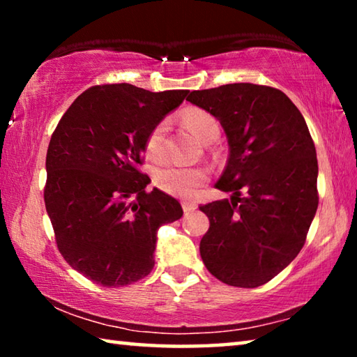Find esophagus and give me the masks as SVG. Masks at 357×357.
<instances>
[{
  "instance_id": "obj_1",
  "label": "esophagus",
  "mask_w": 357,
  "mask_h": 357,
  "mask_svg": "<svg viewBox=\"0 0 357 357\" xmlns=\"http://www.w3.org/2000/svg\"><path fill=\"white\" fill-rule=\"evenodd\" d=\"M198 206L195 203H192V202H183V209H184V213L185 214H189V213H193V211H195Z\"/></svg>"
}]
</instances>
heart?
Segmentation results:
<instances>
[{"label": "heart", "instance_id": "1", "mask_svg": "<svg viewBox=\"0 0 357 357\" xmlns=\"http://www.w3.org/2000/svg\"><path fill=\"white\" fill-rule=\"evenodd\" d=\"M183 123L187 129L193 132L200 140L211 143L219 137L220 126L213 114L193 108L189 110L183 118ZM165 134H167V123L162 121L155 128L149 132L146 138V153L153 159H157L164 154L165 149ZM208 178L206 170L197 167H185L181 164H165L157 168L154 172V183L167 193L174 197L189 198L195 195L198 187H200L204 179Z\"/></svg>", "mask_w": 357, "mask_h": 357}]
</instances>
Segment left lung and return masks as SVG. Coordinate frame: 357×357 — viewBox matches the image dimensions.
I'll return each mask as SVG.
<instances>
[{
  "instance_id": "obj_1",
  "label": "left lung",
  "mask_w": 357,
  "mask_h": 357,
  "mask_svg": "<svg viewBox=\"0 0 357 357\" xmlns=\"http://www.w3.org/2000/svg\"><path fill=\"white\" fill-rule=\"evenodd\" d=\"M187 100L220 121L229 146L215 187L233 192L231 200L200 206L209 219L203 263L227 285H264L298 257L318 208L305 119L285 93L263 84H222Z\"/></svg>"
}]
</instances>
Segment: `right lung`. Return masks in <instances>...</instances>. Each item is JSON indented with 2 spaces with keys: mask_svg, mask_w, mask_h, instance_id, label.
Listing matches in <instances>:
<instances>
[{
  "mask_svg": "<svg viewBox=\"0 0 357 357\" xmlns=\"http://www.w3.org/2000/svg\"><path fill=\"white\" fill-rule=\"evenodd\" d=\"M187 89L151 93L129 83L82 93L47 149L44 200L58 250L98 285H130L154 268L157 229L183 217L176 198L146 192L138 170L146 138Z\"/></svg>",
  "mask_w": 357,
  "mask_h": 357,
  "instance_id": "right-lung-1",
  "label": "right lung"
}]
</instances>
